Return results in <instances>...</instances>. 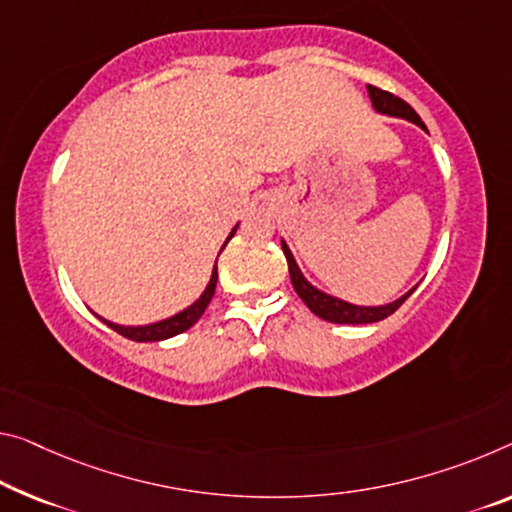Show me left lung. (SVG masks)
I'll return each mask as SVG.
<instances>
[{
    "mask_svg": "<svg viewBox=\"0 0 512 512\" xmlns=\"http://www.w3.org/2000/svg\"><path fill=\"white\" fill-rule=\"evenodd\" d=\"M368 96H371L373 107L377 109V112L389 114V116H403V119L412 121L419 125V128L426 130V123L421 121V116L416 114L405 100H400L398 96H393V93L384 91V89H380V86H373V84H368ZM281 247H283V256H286V261H288V272H290V281H293L295 293L302 297V302L309 306V309L316 313L318 318L327 320V322H336V325H366V322L384 320V318H389L393 311H398L400 304H403L407 297L412 295V290H410V293L400 297V300L391 302L387 306H355V304H348L343 300H336V297L325 295V293H320L318 288H313L311 283L302 277V272L297 270V263H295L293 254H290V249L286 247V242H281Z\"/></svg>",
    "mask_w": 512,
    "mask_h": 512,
    "instance_id": "obj_1",
    "label": "left lung"
}]
</instances>
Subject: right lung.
<instances>
[{"mask_svg": "<svg viewBox=\"0 0 512 512\" xmlns=\"http://www.w3.org/2000/svg\"><path fill=\"white\" fill-rule=\"evenodd\" d=\"M235 229H238V226H235ZM235 229L231 231L229 240L233 238ZM215 286H217V265H215V270H212V277H210L206 293H203L199 300H196L190 306V309L180 311L178 316L167 318V320H162V322H155V325H146V327H121V325H114V322H107V320L105 322L114 329V332H119L121 336L130 338V341H139V343L164 341V338H171V336H176L180 332H185V329H190L194 322L203 316V311L208 309L212 295H215Z\"/></svg>", "mask_w": 512, "mask_h": 512, "instance_id": "right-lung-1", "label": "right lung"}]
</instances>
